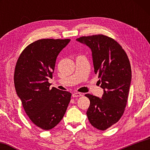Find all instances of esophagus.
<instances>
[{
    "mask_svg": "<svg viewBox=\"0 0 150 150\" xmlns=\"http://www.w3.org/2000/svg\"><path fill=\"white\" fill-rule=\"evenodd\" d=\"M72 96H73V97H79V96H82V94L80 93H74L72 94Z\"/></svg>",
    "mask_w": 150,
    "mask_h": 150,
    "instance_id": "34e87169",
    "label": "esophagus"
}]
</instances>
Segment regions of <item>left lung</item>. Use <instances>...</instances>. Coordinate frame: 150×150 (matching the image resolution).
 Listing matches in <instances>:
<instances>
[{
	"instance_id": "8db88e82",
	"label": "left lung",
	"mask_w": 150,
	"mask_h": 150,
	"mask_svg": "<svg viewBox=\"0 0 150 150\" xmlns=\"http://www.w3.org/2000/svg\"><path fill=\"white\" fill-rule=\"evenodd\" d=\"M77 40L91 49L94 71L104 89L102 98L85 95L90 100L87 117L93 127L105 130L118 122L125 110L132 79L130 61L121 45L107 35L82 36Z\"/></svg>"
}]
</instances>
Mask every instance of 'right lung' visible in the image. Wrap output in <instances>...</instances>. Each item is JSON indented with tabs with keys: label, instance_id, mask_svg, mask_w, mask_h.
I'll return each mask as SVG.
<instances>
[{
	"label": "right lung",
	"instance_id": "add662e5",
	"mask_svg": "<svg viewBox=\"0 0 150 150\" xmlns=\"http://www.w3.org/2000/svg\"><path fill=\"white\" fill-rule=\"evenodd\" d=\"M70 39H41L29 44L20 54L14 69L17 95L26 115L39 128L48 130L64 116L71 93L55 87L50 89L55 62Z\"/></svg>",
	"mask_w": 150,
	"mask_h": 150
}]
</instances>
